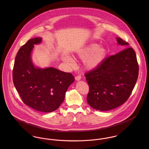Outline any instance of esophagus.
Returning <instances> with one entry per match:
<instances>
[{
	"label": "esophagus",
	"mask_w": 149,
	"mask_h": 149,
	"mask_svg": "<svg viewBox=\"0 0 149 149\" xmlns=\"http://www.w3.org/2000/svg\"><path fill=\"white\" fill-rule=\"evenodd\" d=\"M81 77L80 75H78V76H77V77H75V79L77 81H79V80H80L81 79Z\"/></svg>",
	"instance_id": "1"
}]
</instances>
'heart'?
Segmentation results:
<instances>
[{"label": "heart", "instance_id": "1", "mask_svg": "<svg viewBox=\"0 0 149 149\" xmlns=\"http://www.w3.org/2000/svg\"><path fill=\"white\" fill-rule=\"evenodd\" d=\"M107 52V50L104 47L100 46L97 43H92L78 51L76 55L79 58L84 60L85 68L91 70L103 62L106 57ZM64 59L69 63H73L72 58L69 56H65Z\"/></svg>", "mask_w": 149, "mask_h": 149}]
</instances>
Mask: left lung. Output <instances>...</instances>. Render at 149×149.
<instances>
[{
	"instance_id": "1",
	"label": "left lung",
	"mask_w": 149,
	"mask_h": 149,
	"mask_svg": "<svg viewBox=\"0 0 149 149\" xmlns=\"http://www.w3.org/2000/svg\"><path fill=\"white\" fill-rule=\"evenodd\" d=\"M125 48L107 57L93 70L86 73L89 86L87 102L93 108L107 111L125 103L135 87L139 75V65L135 51L129 43L117 37Z\"/></svg>"
}]
</instances>
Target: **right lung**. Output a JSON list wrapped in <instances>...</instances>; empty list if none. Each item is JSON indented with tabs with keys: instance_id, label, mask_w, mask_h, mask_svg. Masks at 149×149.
Listing matches in <instances>:
<instances>
[{
	"instance_id": "right-lung-1",
	"label": "right lung",
	"mask_w": 149,
	"mask_h": 149,
	"mask_svg": "<svg viewBox=\"0 0 149 149\" xmlns=\"http://www.w3.org/2000/svg\"><path fill=\"white\" fill-rule=\"evenodd\" d=\"M42 38L30 39L18 51L14 61L13 81L23 102L42 112H53L63 102L69 86L74 81L71 73L54 68H40L33 64L31 52Z\"/></svg>"
}]
</instances>
